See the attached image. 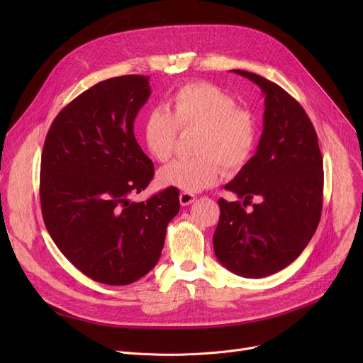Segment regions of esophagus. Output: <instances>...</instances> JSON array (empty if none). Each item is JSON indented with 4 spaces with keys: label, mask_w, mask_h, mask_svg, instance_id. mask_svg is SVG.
Listing matches in <instances>:
<instances>
[{
    "label": "esophagus",
    "mask_w": 363,
    "mask_h": 363,
    "mask_svg": "<svg viewBox=\"0 0 363 363\" xmlns=\"http://www.w3.org/2000/svg\"><path fill=\"white\" fill-rule=\"evenodd\" d=\"M196 199H197V196H196L194 193H186V191H184V193H181V194H179V201H181V204H182V206L191 204Z\"/></svg>",
    "instance_id": "1"
}]
</instances>
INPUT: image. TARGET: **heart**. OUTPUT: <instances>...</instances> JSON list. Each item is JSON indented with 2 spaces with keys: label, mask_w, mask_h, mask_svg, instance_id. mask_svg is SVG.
<instances>
[{
  "label": "heart",
  "mask_w": 363,
  "mask_h": 363,
  "mask_svg": "<svg viewBox=\"0 0 363 363\" xmlns=\"http://www.w3.org/2000/svg\"><path fill=\"white\" fill-rule=\"evenodd\" d=\"M196 157L179 159L159 172V182L186 193L203 191L223 177L222 164L241 169L253 156L257 130L252 114L237 100L208 82H189L169 95L164 108L150 110L141 138L151 159L167 162L179 130H196Z\"/></svg>",
  "instance_id": "1"
}]
</instances>
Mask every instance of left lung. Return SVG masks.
I'll list each match as a JSON object with an SVG mask.
<instances>
[{"instance_id": "1", "label": "left lung", "mask_w": 363, "mask_h": 363, "mask_svg": "<svg viewBox=\"0 0 363 363\" xmlns=\"http://www.w3.org/2000/svg\"><path fill=\"white\" fill-rule=\"evenodd\" d=\"M264 94L257 152L226 184L240 201L219 199L213 234L218 260L244 278L272 275L296 260L313 237L322 212L323 169L316 130L297 100L262 76L234 70ZM257 196L252 213L243 207Z\"/></svg>"}]
</instances>
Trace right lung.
<instances>
[{
	"instance_id": "1",
	"label": "right lung",
	"mask_w": 363,
	"mask_h": 363,
	"mask_svg": "<svg viewBox=\"0 0 363 363\" xmlns=\"http://www.w3.org/2000/svg\"><path fill=\"white\" fill-rule=\"evenodd\" d=\"M148 79L125 74L84 91L57 114L43 148L47 230L72 264L107 285L135 282L155 268L167 223L179 212L175 186L129 201L155 177L133 135V121L151 92Z\"/></svg>"
}]
</instances>
